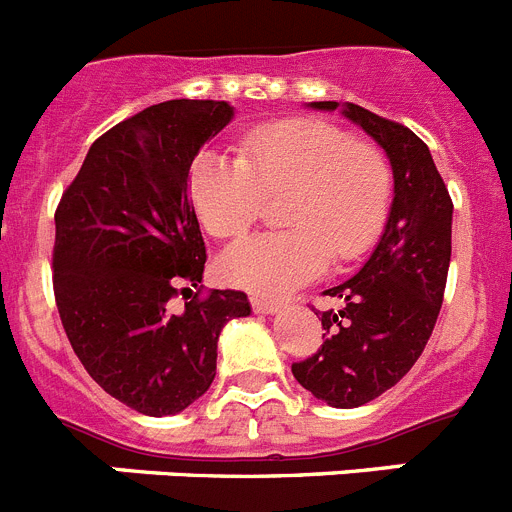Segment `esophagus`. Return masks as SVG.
<instances>
[{
  "label": "esophagus",
  "instance_id": "34e87169",
  "mask_svg": "<svg viewBox=\"0 0 512 512\" xmlns=\"http://www.w3.org/2000/svg\"><path fill=\"white\" fill-rule=\"evenodd\" d=\"M251 307H253V312H264V315H269V312H277L282 305H279L277 300H266V297L253 295L251 297Z\"/></svg>",
  "mask_w": 512,
  "mask_h": 512
}]
</instances>
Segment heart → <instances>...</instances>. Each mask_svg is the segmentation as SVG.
<instances>
[{
    "label": "heart",
    "mask_w": 512,
    "mask_h": 512,
    "mask_svg": "<svg viewBox=\"0 0 512 512\" xmlns=\"http://www.w3.org/2000/svg\"><path fill=\"white\" fill-rule=\"evenodd\" d=\"M392 166L369 140L320 120H282L248 133L238 156L202 153L189 192L215 238H235L284 194L287 228L251 235L220 256V277L253 295L282 297L336 264L361 259L382 235L392 205Z\"/></svg>",
    "instance_id": "1"
}]
</instances>
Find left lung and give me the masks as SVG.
<instances>
[{"mask_svg": "<svg viewBox=\"0 0 512 512\" xmlns=\"http://www.w3.org/2000/svg\"><path fill=\"white\" fill-rule=\"evenodd\" d=\"M312 107L336 110L338 102ZM343 112L390 156L395 202L372 259L356 277L323 292L341 310L315 312L325 341L295 361L292 374L333 408H359L395 387L431 338L449 277L454 202L413 130L359 104H346Z\"/></svg>", "mask_w": 512, "mask_h": 512, "instance_id": "8db88e82", "label": "left lung"}]
</instances>
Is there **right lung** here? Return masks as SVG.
Segmentation results:
<instances>
[{
    "mask_svg": "<svg viewBox=\"0 0 512 512\" xmlns=\"http://www.w3.org/2000/svg\"><path fill=\"white\" fill-rule=\"evenodd\" d=\"M230 117L217 99L146 107L94 140L56 207L53 295L71 348L107 395L153 418L210 390L220 330L251 312L238 289L200 284L207 251L187 184Z\"/></svg>",
    "mask_w": 512,
    "mask_h": 512,
    "instance_id": "right-lung-1",
    "label": "right lung"
}]
</instances>
